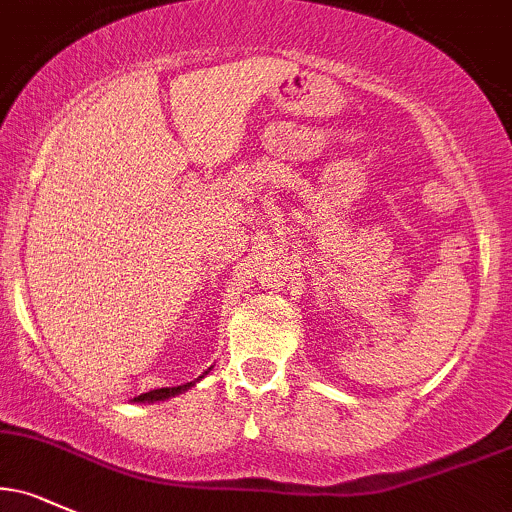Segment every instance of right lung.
<instances>
[{"label": "right lung", "mask_w": 512, "mask_h": 512, "mask_svg": "<svg viewBox=\"0 0 512 512\" xmlns=\"http://www.w3.org/2000/svg\"><path fill=\"white\" fill-rule=\"evenodd\" d=\"M187 387H190V383L180 385V387H161V390H151V392H146V395L134 397V402H158V399H168V397L178 395V392L187 390Z\"/></svg>", "instance_id": "right-lung-1"}]
</instances>
